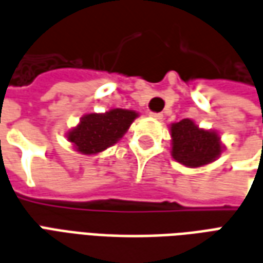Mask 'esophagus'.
Instances as JSON below:
<instances>
[{
	"label": "esophagus",
	"instance_id": "1",
	"mask_svg": "<svg viewBox=\"0 0 263 263\" xmlns=\"http://www.w3.org/2000/svg\"><path fill=\"white\" fill-rule=\"evenodd\" d=\"M149 117H152L155 120H162V118H163V114H160V112H149Z\"/></svg>",
	"mask_w": 263,
	"mask_h": 263
}]
</instances>
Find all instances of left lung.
I'll use <instances>...</instances> for the list:
<instances>
[{"instance_id":"left-lung-1","label":"left lung","mask_w":263,"mask_h":263,"mask_svg":"<svg viewBox=\"0 0 263 263\" xmlns=\"http://www.w3.org/2000/svg\"><path fill=\"white\" fill-rule=\"evenodd\" d=\"M172 155L184 166L198 167L215 160L221 154L220 138L215 132L204 131L192 120H182L171 126Z\"/></svg>"}]
</instances>
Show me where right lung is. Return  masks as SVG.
<instances>
[{
    "label": "right lung",
    "instance_id": "add662e5",
    "mask_svg": "<svg viewBox=\"0 0 263 263\" xmlns=\"http://www.w3.org/2000/svg\"><path fill=\"white\" fill-rule=\"evenodd\" d=\"M137 117V112L121 108L109 109L105 114H88L69 132L67 139L81 154H98L114 145Z\"/></svg>",
    "mask_w": 263,
    "mask_h": 263
}]
</instances>
